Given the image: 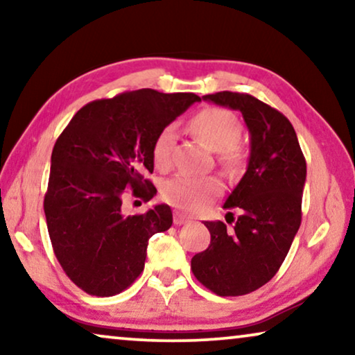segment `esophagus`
Wrapping results in <instances>:
<instances>
[{
    "label": "esophagus",
    "mask_w": 355,
    "mask_h": 355,
    "mask_svg": "<svg viewBox=\"0 0 355 355\" xmlns=\"http://www.w3.org/2000/svg\"><path fill=\"white\" fill-rule=\"evenodd\" d=\"M186 223H189L187 216H184L182 213H179V211L174 213V225L181 226V225H186Z\"/></svg>",
    "instance_id": "1"
}]
</instances>
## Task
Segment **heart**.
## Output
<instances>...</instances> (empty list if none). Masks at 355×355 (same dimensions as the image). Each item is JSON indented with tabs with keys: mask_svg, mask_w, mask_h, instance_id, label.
Returning a JSON list of instances; mask_svg holds the SVG:
<instances>
[{
	"mask_svg": "<svg viewBox=\"0 0 355 355\" xmlns=\"http://www.w3.org/2000/svg\"><path fill=\"white\" fill-rule=\"evenodd\" d=\"M192 129L213 152H221L220 158L225 166L232 168L241 162V150L237 147L242 128L239 119L231 111L223 108H205L192 119ZM176 132L173 125L159 130L152 145L155 168L168 171L173 164V150ZM221 182L216 178H198L191 174H176L162 186V196L166 202L187 213L200 211L213 197L221 192Z\"/></svg>",
	"mask_w": 355,
	"mask_h": 355,
	"instance_id": "obj_1",
	"label": "heart"
}]
</instances>
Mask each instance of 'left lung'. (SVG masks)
I'll return each instance as SVG.
<instances>
[{"label": "left lung", "mask_w": 355, "mask_h": 355, "mask_svg": "<svg viewBox=\"0 0 355 355\" xmlns=\"http://www.w3.org/2000/svg\"><path fill=\"white\" fill-rule=\"evenodd\" d=\"M202 98L241 111L250 134V155L245 174L223 205L241 210L234 227L205 221L210 245L192 257L191 268L211 293L244 295L268 283L288 255L302 220L307 164L293 124L278 110L236 92Z\"/></svg>", "instance_id": "obj_1"}]
</instances>
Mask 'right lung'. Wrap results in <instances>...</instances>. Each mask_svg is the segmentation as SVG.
<instances>
[{"instance_id":"right-lung-1","label":"right lung","mask_w":355,"mask_h":355,"mask_svg":"<svg viewBox=\"0 0 355 355\" xmlns=\"http://www.w3.org/2000/svg\"><path fill=\"white\" fill-rule=\"evenodd\" d=\"M196 101V94L124 92L85 105L58 137L43 202L48 234L64 273L87 294L129 288L144 271L150 237L171 227L164 203L134 216L121 207L129 192L144 200L157 193L145 179L155 137Z\"/></svg>"}]
</instances>
